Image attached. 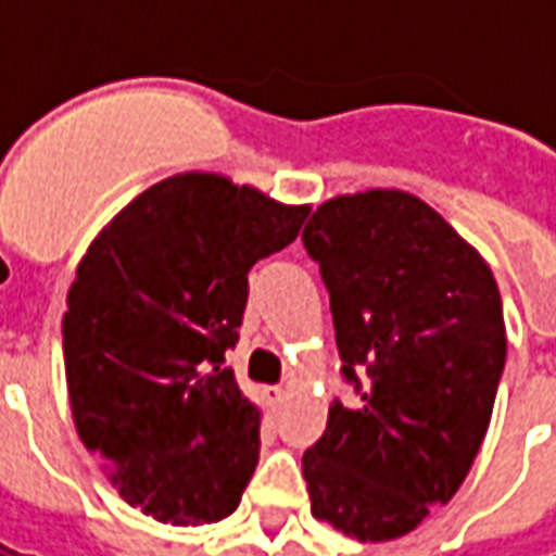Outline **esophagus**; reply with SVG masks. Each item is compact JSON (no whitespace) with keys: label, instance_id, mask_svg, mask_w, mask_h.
Masks as SVG:
<instances>
[{"label":"esophagus","instance_id":"34e87169","mask_svg":"<svg viewBox=\"0 0 556 556\" xmlns=\"http://www.w3.org/2000/svg\"><path fill=\"white\" fill-rule=\"evenodd\" d=\"M265 393L267 399H270V405H282V399H286V390H282V387H267Z\"/></svg>","mask_w":556,"mask_h":556}]
</instances>
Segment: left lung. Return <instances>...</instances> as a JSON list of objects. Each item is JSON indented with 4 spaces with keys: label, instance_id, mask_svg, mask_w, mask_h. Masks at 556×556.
<instances>
[{
    "label": "left lung",
    "instance_id": "1",
    "mask_svg": "<svg viewBox=\"0 0 556 556\" xmlns=\"http://www.w3.org/2000/svg\"><path fill=\"white\" fill-rule=\"evenodd\" d=\"M301 241L357 393L333 399L303 453L313 515L361 542L405 536L453 501L485 438L506 363L501 291L438 211L399 190L330 199Z\"/></svg>",
    "mask_w": 556,
    "mask_h": 556
}]
</instances>
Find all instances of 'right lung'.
<instances>
[{
	"label": "right lung",
	"instance_id": "right-lung-1",
	"mask_svg": "<svg viewBox=\"0 0 556 556\" xmlns=\"http://www.w3.org/2000/svg\"><path fill=\"white\" fill-rule=\"evenodd\" d=\"M306 214L187 172L137 195L79 262L62 321L79 441L157 521L211 525L241 503L262 441L226 351L247 274L289 247Z\"/></svg>",
	"mask_w": 556,
	"mask_h": 556
}]
</instances>
